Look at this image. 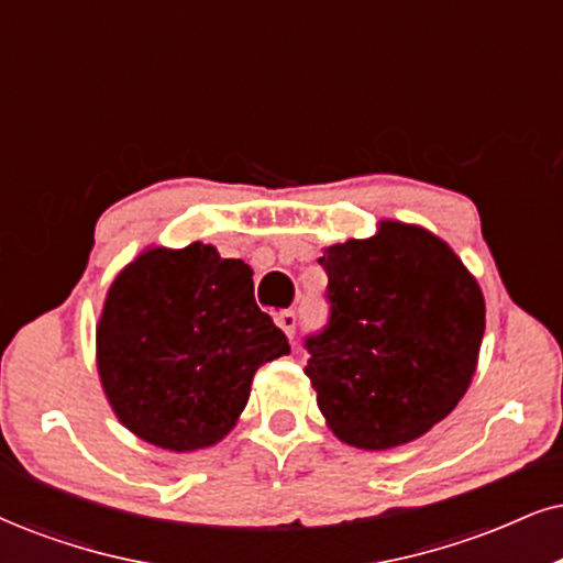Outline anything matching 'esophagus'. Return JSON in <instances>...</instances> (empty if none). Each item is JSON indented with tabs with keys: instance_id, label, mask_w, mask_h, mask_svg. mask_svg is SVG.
<instances>
[{
	"instance_id": "obj_1",
	"label": "esophagus",
	"mask_w": 563,
	"mask_h": 563,
	"mask_svg": "<svg viewBox=\"0 0 563 563\" xmlns=\"http://www.w3.org/2000/svg\"><path fill=\"white\" fill-rule=\"evenodd\" d=\"M276 325L287 334L289 339H295V329H297V316L292 313V310H279L276 313Z\"/></svg>"
}]
</instances>
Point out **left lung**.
Listing matches in <instances>:
<instances>
[{
  "label": "left lung",
  "mask_w": 563,
  "mask_h": 563,
  "mask_svg": "<svg viewBox=\"0 0 563 563\" xmlns=\"http://www.w3.org/2000/svg\"><path fill=\"white\" fill-rule=\"evenodd\" d=\"M331 316L305 339L318 407L339 441L384 451L420 439L475 376L485 300L428 229L380 221L367 240L323 250Z\"/></svg>",
  "instance_id": "left-lung-1"
}]
</instances>
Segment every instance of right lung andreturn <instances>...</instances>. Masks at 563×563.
Instances as JSON below:
<instances>
[{
    "mask_svg": "<svg viewBox=\"0 0 563 563\" xmlns=\"http://www.w3.org/2000/svg\"><path fill=\"white\" fill-rule=\"evenodd\" d=\"M289 342L255 305L253 268L213 245L148 247L120 271L96 329V363L114 415L169 451L219 443L263 363Z\"/></svg>",
    "mask_w": 563,
    "mask_h": 563,
    "instance_id": "add662e5",
    "label": "right lung"
}]
</instances>
